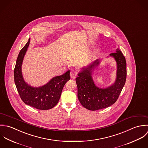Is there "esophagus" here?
Instances as JSON below:
<instances>
[{"label": "esophagus", "instance_id": "esophagus-1", "mask_svg": "<svg viewBox=\"0 0 148 148\" xmlns=\"http://www.w3.org/2000/svg\"><path fill=\"white\" fill-rule=\"evenodd\" d=\"M70 74L71 78H73V79H74V78H75V77L77 76V73L75 70H71V71H70Z\"/></svg>", "mask_w": 148, "mask_h": 148}]
</instances>
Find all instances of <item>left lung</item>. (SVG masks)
I'll list each match as a JSON object with an SVG mask.
<instances>
[{"mask_svg": "<svg viewBox=\"0 0 148 148\" xmlns=\"http://www.w3.org/2000/svg\"><path fill=\"white\" fill-rule=\"evenodd\" d=\"M117 62V77L114 84L107 88L97 87L92 78V70L100 63L97 59L87 67H84L76 78L78 98L81 105L86 109L94 111L108 108L114 104L119 97L126 78V62L119 49L110 54Z\"/></svg>", "mask_w": 148, "mask_h": 148, "instance_id": "left-lung-1", "label": "left lung"}]
</instances>
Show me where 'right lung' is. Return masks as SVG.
Masks as SVG:
<instances>
[{
  "mask_svg": "<svg viewBox=\"0 0 148 148\" xmlns=\"http://www.w3.org/2000/svg\"><path fill=\"white\" fill-rule=\"evenodd\" d=\"M30 39L19 52L14 69V81L21 98L25 103L39 110H49L58 102L62 89L70 79V70L64 74L53 78L47 84L34 88L24 80L22 73V64Z\"/></svg>",
  "mask_w": 148,
  "mask_h": 148,
  "instance_id": "1",
  "label": "right lung"
}]
</instances>
